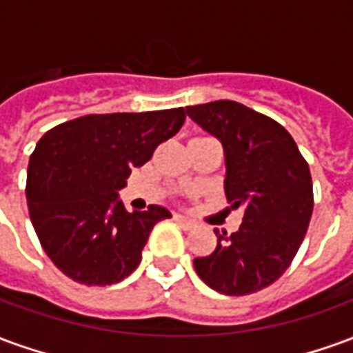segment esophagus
Masks as SVG:
<instances>
[{
  "label": "esophagus",
  "instance_id": "esophagus-1",
  "mask_svg": "<svg viewBox=\"0 0 353 353\" xmlns=\"http://www.w3.org/2000/svg\"><path fill=\"white\" fill-rule=\"evenodd\" d=\"M176 221L179 223V225H183L185 229H192V227L196 225L192 219H189V217H185V215H179V214L176 215Z\"/></svg>",
  "mask_w": 353,
  "mask_h": 353
}]
</instances>
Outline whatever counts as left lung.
<instances>
[{"label": "left lung", "instance_id": "left-lung-1", "mask_svg": "<svg viewBox=\"0 0 353 353\" xmlns=\"http://www.w3.org/2000/svg\"><path fill=\"white\" fill-rule=\"evenodd\" d=\"M225 149V194L244 206L236 232L215 230L217 248L194 259L204 283L242 296L270 285L288 270L303 244L314 210L308 162L295 139L270 117L232 100L185 109Z\"/></svg>", "mask_w": 353, "mask_h": 353}]
</instances>
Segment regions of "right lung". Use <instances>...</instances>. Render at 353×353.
Listing matches in <instances>:
<instances>
[{"label": "right lung", "mask_w": 353, "mask_h": 353, "mask_svg": "<svg viewBox=\"0 0 353 353\" xmlns=\"http://www.w3.org/2000/svg\"><path fill=\"white\" fill-rule=\"evenodd\" d=\"M183 108L85 115L50 128L28 164L30 219L49 259L85 285H111L141 261L166 208L128 212L117 192L132 168L183 126Z\"/></svg>", "instance_id": "obj_1"}]
</instances>
